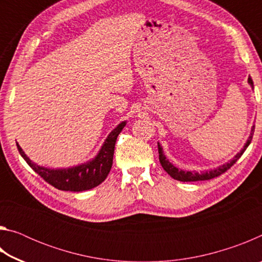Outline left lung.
<instances>
[{
	"instance_id": "1",
	"label": "left lung",
	"mask_w": 262,
	"mask_h": 262,
	"mask_svg": "<svg viewBox=\"0 0 262 262\" xmlns=\"http://www.w3.org/2000/svg\"><path fill=\"white\" fill-rule=\"evenodd\" d=\"M248 83L251 84L252 86H253V81H252L251 77H248ZM254 134V126L252 128V132H251V135L248 137V140L246 142V144L244 145V149L242 150L241 152L237 154L234 158L232 159L231 162H229L227 164H224V165H222L220 167L215 168V170H210V171H206V172H201V173H199V172H189V171H183V170H178L176 166L172 165V164L167 161L165 155L163 154V149L161 147V144L158 143V154H159V162H161L162 166L164 170H165L168 174H170L172 178L176 179V180H179V181H200V180H210L212 178H216V177H219L221 174H223L224 172H227L230 167H231L234 163H236L239 158H241L242 155L245 151L246 148L250 145L251 141H252V137H253Z\"/></svg>"
}]
</instances>
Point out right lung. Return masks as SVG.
<instances>
[{
	"label": "right lung",
	"instance_id": "obj_1",
	"mask_svg": "<svg viewBox=\"0 0 262 262\" xmlns=\"http://www.w3.org/2000/svg\"><path fill=\"white\" fill-rule=\"evenodd\" d=\"M125 126L126 122L123 121L113 132H111L94 161L76 167L64 168V170H52V168L39 166L26 156L18 143H17V149L35 173H38L53 187L60 190H67V192L68 190L69 192H82V190H88L98 186L108 176L113 164L115 141Z\"/></svg>",
	"mask_w": 262,
	"mask_h": 262
}]
</instances>
